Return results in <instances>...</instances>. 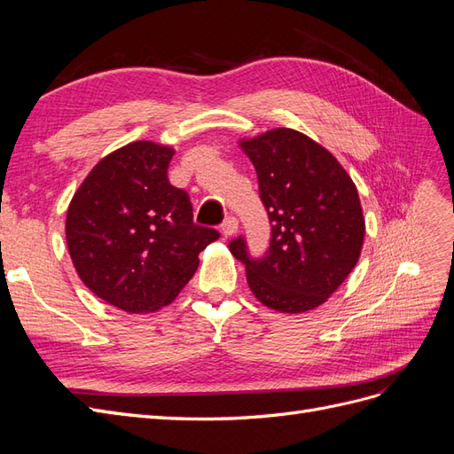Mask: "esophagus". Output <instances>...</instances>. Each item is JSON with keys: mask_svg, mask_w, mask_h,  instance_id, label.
Returning a JSON list of instances; mask_svg holds the SVG:
<instances>
[{"mask_svg": "<svg viewBox=\"0 0 454 454\" xmlns=\"http://www.w3.org/2000/svg\"><path fill=\"white\" fill-rule=\"evenodd\" d=\"M237 231H239V219L232 217V215L225 217V222L222 223V232H223V235L225 237H232Z\"/></svg>", "mask_w": 454, "mask_h": 454, "instance_id": "1", "label": "esophagus"}]
</instances>
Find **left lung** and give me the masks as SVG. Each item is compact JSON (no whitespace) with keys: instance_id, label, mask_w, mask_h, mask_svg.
<instances>
[{"instance_id":"8db88e82","label":"left lung","mask_w":454,"mask_h":454,"mask_svg":"<svg viewBox=\"0 0 454 454\" xmlns=\"http://www.w3.org/2000/svg\"><path fill=\"white\" fill-rule=\"evenodd\" d=\"M240 147L257 172L270 222L261 259L242 237L229 250L246 265L252 294L278 312L320 307L360 259L365 219L352 177L325 147L292 129H274Z\"/></svg>"}]
</instances>
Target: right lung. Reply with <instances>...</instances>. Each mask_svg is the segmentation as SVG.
I'll list each match as a JSON object with an SVG mask.
<instances>
[{
	"mask_svg": "<svg viewBox=\"0 0 454 454\" xmlns=\"http://www.w3.org/2000/svg\"><path fill=\"white\" fill-rule=\"evenodd\" d=\"M174 149L132 142L104 157L79 185L66 242L89 290L125 312L170 305L219 239L193 222V204L168 182Z\"/></svg>",
	"mask_w": 454,
	"mask_h": 454,
	"instance_id": "1",
	"label": "right lung"
}]
</instances>
